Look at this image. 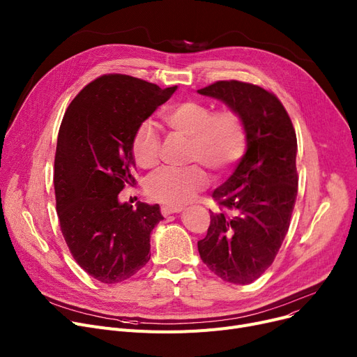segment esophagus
Listing matches in <instances>:
<instances>
[{
    "mask_svg": "<svg viewBox=\"0 0 357 357\" xmlns=\"http://www.w3.org/2000/svg\"><path fill=\"white\" fill-rule=\"evenodd\" d=\"M182 211V207H179V205H162L160 208V213L162 215H169V214H176V213H181Z\"/></svg>",
    "mask_w": 357,
    "mask_h": 357,
    "instance_id": "obj_1",
    "label": "esophagus"
}]
</instances>
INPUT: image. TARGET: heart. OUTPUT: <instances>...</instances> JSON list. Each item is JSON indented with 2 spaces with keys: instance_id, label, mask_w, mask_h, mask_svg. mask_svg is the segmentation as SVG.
Instances as JSON below:
<instances>
[{
  "instance_id": "obj_1",
  "label": "heart",
  "mask_w": 357,
  "mask_h": 357,
  "mask_svg": "<svg viewBox=\"0 0 357 357\" xmlns=\"http://www.w3.org/2000/svg\"><path fill=\"white\" fill-rule=\"evenodd\" d=\"M163 121L174 133L190 139L188 159L207 166L217 176L230 174L248 150V128L238 111L186 100L163 111ZM131 156L142 169L159 163L160 136L152 121L137 126L131 139ZM199 163L186 167H163L146 181L150 199L167 205L190 201L208 183V175Z\"/></svg>"
}]
</instances>
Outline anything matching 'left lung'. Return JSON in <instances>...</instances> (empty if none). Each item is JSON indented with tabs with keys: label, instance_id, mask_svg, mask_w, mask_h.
Masks as SVG:
<instances>
[{
	"label": "left lung",
	"instance_id": "obj_1",
	"mask_svg": "<svg viewBox=\"0 0 357 357\" xmlns=\"http://www.w3.org/2000/svg\"><path fill=\"white\" fill-rule=\"evenodd\" d=\"M198 92L238 111L248 128L245 156L213 192L218 211L198 252L222 280L248 285L273 264L289 229L298 194L295 128L282 102L260 85L217 81Z\"/></svg>",
	"mask_w": 357,
	"mask_h": 357
}]
</instances>
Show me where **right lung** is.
Segmentation results:
<instances>
[{"label": "right lung", "instance_id": "right-lung-1", "mask_svg": "<svg viewBox=\"0 0 357 357\" xmlns=\"http://www.w3.org/2000/svg\"><path fill=\"white\" fill-rule=\"evenodd\" d=\"M130 75L108 73L85 85L63 116L54 155V197L61 230L75 261L102 284L136 275L150 259L159 205L120 204L135 186L131 139L140 123L172 97Z\"/></svg>", "mask_w": 357, "mask_h": 357}]
</instances>
